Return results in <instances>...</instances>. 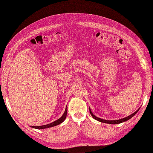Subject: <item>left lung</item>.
Returning a JSON list of instances; mask_svg holds the SVG:
<instances>
[{
    "mask_svg": "<svg viewBox=\"0 0 153 153\" xmlns=\"http://www.w3.org/2000/svg\"><path fill=\"white\" fill-rule=\"evenodd\" d=\"M139 111V110H137L136 111H135L134 114H131V115H129L126 118H122V119H119V120H104V119H101V118H98L97 117H96L94 115H93V113L91 112V110H90L89 108V112L90 114H91V116L94 118V119H96L97 120L99 121V122H103V123H110V124H117V123H120L122 122H126L128 120H129L130 118H131L132 117H134L135 114H137V112Z\"/></svg>",
    "mask_w": 153,
    "mask_h": 153,
    "instance_id": "obj_1",
    "label": "left lung"
}]
</instances>
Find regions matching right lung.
<instances>
[{
  "label": "right lung",
  "instance_id": "obj_1",
  "mask_svg": "<svg viewBox=\"0 0 153 153\" xmlns=\"http://www.w3.org/2000/svg\"><path fill=\"white\" fill-rule=\"evenodd\" d=\"M67 106L66 107L65 110L64 111V114H63L59 119H58L57 120H56L52 123H50L49 124H47V125H45V126H32L31 127L35 128H37V129H44L46 128H49V127H52L56 126L59 125L60 123H61L62 122H63L64 121V120L65 119L66 116H67Z\"/></svg>",
  "mask_w": 153,
  "mask_h": 153
}]
</instances>
